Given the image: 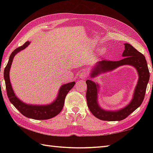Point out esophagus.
Returning a JSON list of instances; mask_svg holds the SVG:
<instances>
[{"instance_id":"obj_1","label":"esophagus","mask_w":153,"mask_h":153,"mask_svg":"<svg viewBox=\"0 0 153 153\" xmlns=\"http://www.w3.org/2000/svg\"><path fill=\"white\" fill-rule=\"evenodd\" d=\"M88 76V74H87V72H85V71H83V72L80 73L79 74V77L80 79H84L86 78V77Z\"/></svg>"}]
</instances>
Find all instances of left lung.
Masks as SVG:
<instances>
[{
    "label": "left lung",
    "mask_w": 153,
    "mask_h": 153,
    "mask_svg": "<svg viewBox=\"0 0 153 153\" xmlns=\"http://www.w3.org/2000/svg\"><path fill=\"white\" fill-rule=\"evenodd\" d=\"M125 50L122 53L123 59L119 61L102 60L94 64L90 72V77L94 78L100 74L111 71L120 66L129 65L137 71L139 79L135 86L132 99L128 105L116 110H106L100 106L98 100L100 85L92 80L86 81L87 89L86 99L87 106L96 118L105 121H120L127 118L131 113L140 106L144 99L146 89L150 77L147 60L143 54L133 47L130 44L125 43Z\"/></svg>",
    "instance_id": "1"
}]
</instances>
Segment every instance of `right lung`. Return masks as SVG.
<instances>
[{
	"label": "right lung",
	"mask_w": 153,
	"mask_h": 153,
	"mask_svg": "<svg viewBox=\"0 0 153 153\" xmlns=\"http://www.w3.org/2000/svg\"><path fill=\"white\" fill-rule=\"evenodd\" d=\"M31 42L27 41L22 45L16 48L12 52L10 56L8 62L4 71V78L6 84V92L10 101L17 108L23 115L29 118L34 120H47L53 118L59 114L62 109L64 104V100L69 91L74 86L76 82H72L62 85L58 91L56 98L53 102L47 105H30L22 101L17 96L12 89V84L10 79V70L16 54L19 52L25 49L28 47Z\"/></svg>",
	"instance_id": "obj_1"
}]
</instances>
